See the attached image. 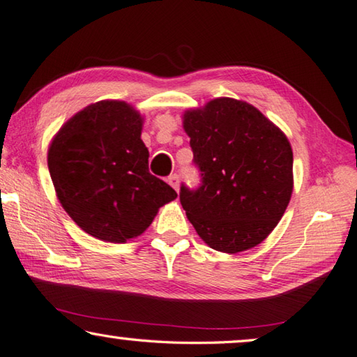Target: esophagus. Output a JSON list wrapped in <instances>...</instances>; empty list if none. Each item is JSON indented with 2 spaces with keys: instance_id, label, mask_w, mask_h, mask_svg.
Listing matches in <instances>:
<instances>
[{
  "instance_id": "34e87169",
  "label": "esophagus",
  "mask_w": 357,
  "mask_h": 357,
  "mask_svg": "<svg viewBox=\"0 0 357 357\" xmlns=\"http://www.w3.org/2000/svg\"><path fill=\"white\" fill-rule=\"evenodd\" d=\"M167 183H169L174 190L178 192V188H180V181H178V176L177 174H171L169 177H167Z\"/></svg>"
}]
</instances>
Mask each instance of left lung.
Returning <instances> with one entry per match:
<instances>
[{
	"instance_id": "8db88e82",
	"label": "left lung",
	"mask_w": 357,
	"mask_h": 357,
	"mask_svg": "<svg viewBox=\"0 0 357 357\" xmlns=\"http://www.w3.org/2000/svg\"><path fill=\"white\" fill-rule=\"evenodd\" d=\"M202 185L180 188L186 216L205 244L239 253L261 244L294 190L292 147L280 127L245 100L216 98L183 113Z\"/></svg>"
}]
</instances>
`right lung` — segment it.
<instances>
[{
	"instance_id": "1",
	"label": "right lung",
	"mask_w": 357,
	"mask_h": 357,
	"mask_svg": "<svg viewBox=\"0 0 357 357\" xmlns=\"http://www.w3.org/2000/svg\"><path fill=\"white\" fill-rule=\"evenodd\" d=\"M143 121L124 100H99L71 116L51 141L48 167L57 199L93 238L124 244L177 197L149 172Z\"/></svg>"
}]
</instances>
